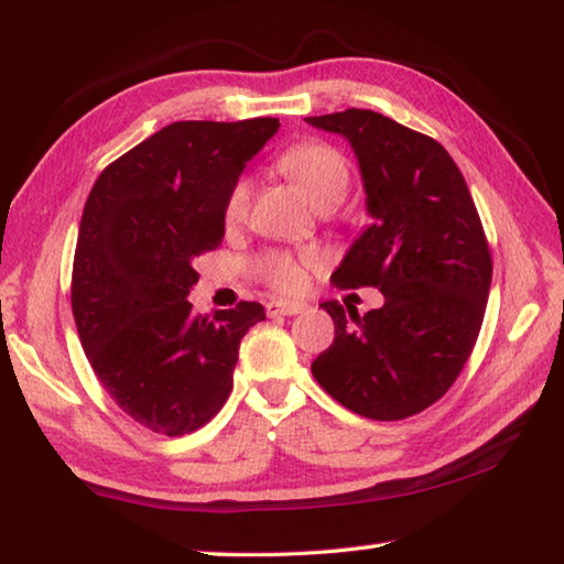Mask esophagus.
I'll list each match as a JSON object with an SVG mask.
<instances>
[{
    "mask_svg": "<svg viewBox=\"0 0 564 564\" xmlns=\"http://www.w3.org/2000/svg\"><path fill=\"white\" fill-rule=\"evenodd\" d=\"M269 316H299L305 311V303L301 301H269L265 303Z\"/></svg>",
    "mask_w": 564,
    "mask_h": 564,
    "instance_id": "34e87169",
    "label": "esophagus"
}]
</instances>
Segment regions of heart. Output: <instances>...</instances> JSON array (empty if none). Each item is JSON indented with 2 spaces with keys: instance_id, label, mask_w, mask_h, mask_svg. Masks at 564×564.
<instances>
[{
  "instance_id": "1",
  "label": "heart",
  "mask_w": 564,
  "mask_h": 564,
  "mask_svg": "<svg viewBox=\"0 0 564 564\" xmlns=\"http://www.w3.org/2000/svg\"><path fill=\"white\" fill-rule=\"evenodd\" d=\"M279 164L285 174L295 181V186L303 191V196L316 208L338 206L343 198H346V191L350 184L348 164L333 147L308 141V144H299L285 151ZM251 178H236V184L228 191L226 198L228 224L243 221L248 204H251ZM316 263L318 259L313 253L299 256V259H295V256L275 253L263 261V273L275 289L301 291L303 285L308 283V273L316 269Z\"/></svg>"
}]
</instances>
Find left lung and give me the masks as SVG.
<instances>
[{
	"label": "left lung",
	"instance_id": "obj_1",
	"mask_svg": "<svg viewBox=\"0 0 564 564\" xmlns=\"http://www.w3.org/2000/svg\"><path fill=\"white\" fill-rule=\"evenodd\" d=\"M305 121L348 141L370 216L330 283L378 285L386 299L366 316L348 301L321 303L336 338L311 370L362 417L415 415L455 383L482 326L492 259L480 216L435 139L368 109Z\"/></svg>",
	"mask_w": 564,
	"mask_h": 564
}]
</instances>
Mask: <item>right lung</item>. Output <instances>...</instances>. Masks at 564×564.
Returning a JSON list of instances; mask_svg holds the SVG:
<instances>
[{
    "instance_id": "add662e5",
    "label": "right lung",
    "mask_w": 564,
    "mask_h": 564,
    "mask_svg": "<svg viewBox=\"0 0 564 564\" xmlns=\"http://www.w3.org/2000/svg\"><path fill=\"white\" fill-rule=\"evenodd\" d=\"M279 119L176 121L101 171L82 214L72 311L94 373L161 435L206 425L234 388L238 346L265 321L241 301L212 318L186 295L194 259L221 243L226 198Z\"/></svg>"
}]
</instances>
